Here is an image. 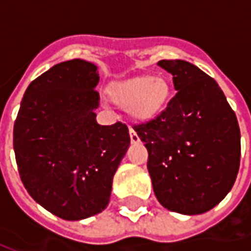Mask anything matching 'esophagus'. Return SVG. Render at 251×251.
Wrapping results in <instances>:
<instances>
[{
	"label": "esophagus",
	"mask_w": 251,
	"mask_h": 251,
	"mask_svg": "<svg viewBox=\"0 0 251 251\" xmlns=\"http://www.w3.org/2000/svg\"><path fill=\"white\" fill-rule=\"evenodd\" d=\"M129 134H130V141L133 142V144H136V142L140 141V137L137 136V133L131 127H129Z\"/></svg>",
	"instance_id": "esophagus-1"
}]
</instances>
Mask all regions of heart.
Segmentation results:
<instances>
[{"instance_id":"1","label":"heart","mask_w":251,"mask_h":251,"mask_svg":"<svg viewBox=\"0 0 251 251\" xmlns=\"http://www.w3.org/2000/svg\"><path fill=\"white\" fill-rule=\"evenodd\" d=\"M109 98L120 107H130L131 115L138 121L156 118L171 99V83L161 76L140 75L113 83Z\"/></svg>"}]
</instances>
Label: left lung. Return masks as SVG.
Wrapping results in <instances>:
<instances>
[{"instance_id":"obj_1","label":"left lung","mask_w":251,"mask_h":251,"mask_svg":"<svg viewBox=\"0 0 251 251\" xmlns=\"http://www.w3.org/2000/svg\"><path fill=\"white\" fill-rule=\"evenodd\" d=\"M177 91L163 113L134 125L148 149V171L161 204L196 215L225 199L237 179L241 131L215 79L184 60H160Z\"/></svg>"}]
</instances>
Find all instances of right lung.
<instances>
[{"mask_svg": "<svg viewBox=\"0 0 251 251\" xmlns=\"http://www.w3.org/2000/svg\"><path fill=\"white\" fill-rule=\"evenodd\" d=\"M93 63L74 59L41 74L25 91L13 148L23 184L46 210L66 221L107 207L113 176L130 145L122 122L99 125Z\"/></svg>", "mask_w": 251, "mask_h": 251, "instance_id": "1", "label": "right lung"}]
</instances>
